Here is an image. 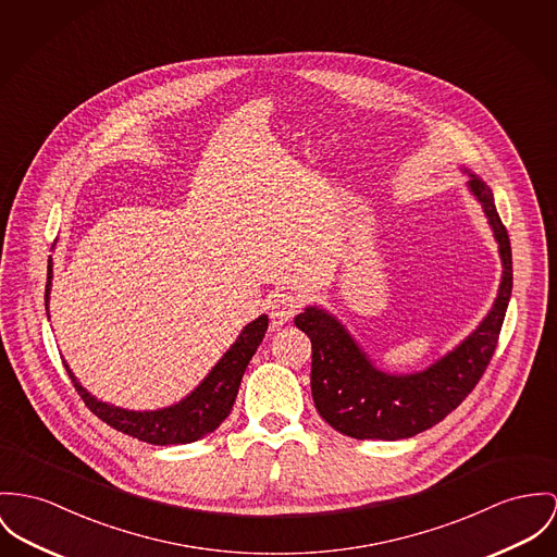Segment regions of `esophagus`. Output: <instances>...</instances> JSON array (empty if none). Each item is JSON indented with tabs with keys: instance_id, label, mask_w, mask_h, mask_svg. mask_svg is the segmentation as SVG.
<instances>
[{
	"instance_id": "esophagus-1",
	"label": "esophagus",
	"mask_w": 557,
	"mask_h": 557,
	"mask_svg": "<svg viewBox=\"0 0 557 557\" xmlns=\"http://www.w3.org/2000/svg\"><path fill=\"white\" fill-rule=\"evenodd\" d=\"M269 309H271V318L275 322H288L300 309V299L293 293H277L269 300Z\"/></svg>"
}]
</instances>
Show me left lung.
<instances>
[{
    "mask_svg": "<svg viewBox=\"0 0 557 557\" xmlns=\"http://www.w3.org/2000/svg\"><path fill=\"white\" fill-rule=\"evenodd\" d=\"M462 172L471 175L467 186L483 208L503 260L494 305L465 342L424 371L396 375L382 371L326 309L309 305L295 318L297 329L311 339L315 409L351 438L398 441L432 429L471 394L492 360L513 288L511 242L490 186L469 170Z\"/></svg>",
    "mask_w": 557,
    "mask_h": 557,
    "instance_id": "8db88e82",
    "label": "left lung"
}]
</instances>
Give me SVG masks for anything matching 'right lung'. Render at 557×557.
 I'll return each instance as SVG.
<instances>
[{
    "label": "right lung",
    "mask_w": 557,
    "mask_h": 557,
    "mask_svg": "<svg viewBox=\"0 0 557 557\" xmlns=\"http://www.w3.org/2000/svg\"><path fill=\"white\" fill-rule=\"evenodd\" d=\"M46 315H48V300H50V286H52V258H48V277H46ZM50 318V315H48ZM269 326V318L262 313L252 320L239 333L237 342L233 343L224 356L208 373V377L197 385L188 396L172 407L154 409V411H131L110 403L95 398L85 385L76 380L67 362L63 360L74 387L83 396L86 407L108 426L121 430L133 438H139L150 445H186L193 441L203 438L206 434L214 432L231 413L233 403L237 398L244 371L252 356L257 354L258 345L262 342Z\"/></svg>",
    "instance_id": "1"
}]
</instances>
